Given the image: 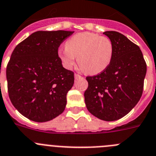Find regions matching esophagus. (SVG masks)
<instances>
[{"instance_id":"esophagus-1","label":"esophagus","mask_w":156,"mask_h":156,"mask_svg":"<svg viewBox=\"0 0 156 156\" xmlns=\"http://www.w3.org/2000/svg\"><path fill=\"white\" fill-rule=\"evenodd\" d=\"M74 76H75V79H80V78H81V76L77 73H75Z\"/></svg>"}]
</instances>
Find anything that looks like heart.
Masks as SVG:
<instances>
[{
  "label": "heart",
  "instance_id": "heart-1",
  "mask_svg": "<svg viewBox=\"0 0 156 156\" xmlns=\"http://www.w3.org/2000/svg\"><path fill=\"white\" fill-rule=\"evenodd\" d=\"M66 48L58 55L66 69H71L76 62L88 74L102 73L109 66L114 55V45L109 38L92 32L76 34L66 42Z\"/></svg>",
  "mask_w": 156,
  "mask_h": 156
}]
</instances>
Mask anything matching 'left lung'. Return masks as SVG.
Masks as SVG:
<instances>
[{"mask_svg":"<svg viewBox=\"0 0 156 156\" xmlns=\"http://www.w3.org/2000/svg\"><path fill=\"white\" fill-rule=\"evenodd\" d=\"M114 45L109 66L101 73L87 76L84 92L88 111L99 119L113 121L125 116L142 95L147 66L136 44L118 31H104Z\"/></svg>","mask_w":156,"mask_h":156,"instance_id":"obj_1","label":"left lung"}]
</instances>
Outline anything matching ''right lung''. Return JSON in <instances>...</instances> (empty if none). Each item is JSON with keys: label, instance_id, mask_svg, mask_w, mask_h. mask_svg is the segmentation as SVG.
I'll return each mask as SVG.
<instances>
[{"label": "right lung", "instance_id": "obj_1", "mask_svg": "<svg viewBox=\"0 0 156 156\" xmlns=\"http://www.w3.org/2000/svg\"><path fill=\"white\" fill-rule=\"evenodd\" d=\"M73 31H38L15 48L7 66L8 96L23 116L45 122L64 111L74 73L64 68L59 45Z\"/></svg>", "mask_w": 156, "mask_h": 156}]
</instances>
